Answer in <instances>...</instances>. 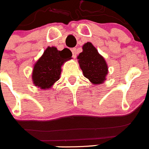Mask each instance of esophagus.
I'll list each match as a JSON object with an SVG mask.
<instances>
[{"label": "esophagus", "mask_w": 149, "mask_h": 149, "mask_svg": "<svg viewBox=\"0 0 149 149\" xmlns=\"http://www.w3.org/2000/svg\"><path fill=\"white\" fill-rule=\"evenodd\" d=\"M72 57H73V58H75L76 55H77V50H76V48H72Z\"/></svg>", "instance_id": "obj_1"}]
</instances>
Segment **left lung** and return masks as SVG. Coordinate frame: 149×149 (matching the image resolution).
Masks as SVG:
<instances>
[{"mask_svg":"<svg viewBox=\"0 0 149 149\" xmlns=\"http://www.w3.org/2000/svg\"><path fill=\"white\" fill-rule=\"evenodd\" d=\"M77 58L84 75L86 78L94 84L104 83L108 72L107 65L92 43L87 42L83 46V52Z\"/></svg>","mask_w":149,"mask_h":149,"instance_id":"8db88e82","label":"left lung"}]
</instances>
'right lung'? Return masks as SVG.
<instances>
[{"mask_svg":"<svg viewBox=\"0 0 149 149\" xmlns=\"http://www.w3.org/2000/svg\"><path fill=\"white\" fill-rule=\"evenodd\" d=\"M72 56L68 48L58 51L54 47H48L34 65L32 75L34 84L41 89L51 88L60 79L63 63L70 60Z\"/></svg>","mask_w":149,"mask_h":149,"instance_id":"add662e5","label":"right lung"}]
</instances>
